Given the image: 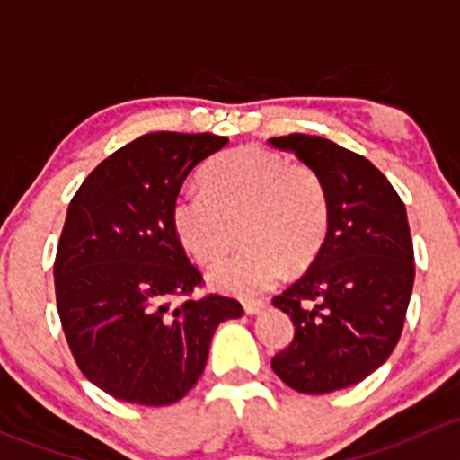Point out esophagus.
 I'll list each match as a JSON object with an SVG mask.
<instances>
[{
	"label": "esophagus",
	"mask_w": 460,
	"mask_h": 460,
	"mask_svg": "<svg viewBox=\"0 0 460 460\" xmlns=\"http://www.w3.org/2000/svg\"><path fill=\"white\" fill-rule=\"evenodd\" d=\"M265 305H268V301H245L243 310L245 314H259Z\"/></svg>",
	"instance_id": "obj_1"
}]
</instances>
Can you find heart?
Returning <instances> with one entry per match:
<instances>
[{
    "label": "heart",
    "instance_id": "1",
    "mask_svg": "<svg viewBox=\"0 0 460 460\" xmlns=\"http://www.w3.org/2000/svg\"><path fill=\"white\" fill-rule=\"evenodd\" d=\"M206 188L181 190L172 203V228L199 265H215L236 243L245 250L210 272L212 286L236 296H257L292 270L307 268L330 228L323 179L305 164L261 146L217 157L203 172Z\"/></svg>",
    "mask_w": 460,
    "mask_h": 460
}]
</instances>
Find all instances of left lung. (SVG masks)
I'll list each match as a JSON object with an SVG mask.
<instances>
[{"label": "left lung", "mask_w": 460, "mask_h": 460, "mask_svg": "<svg viewBox=\"0 0 460 460\" xmlns=\"http://www.w3.org/2000/svg\"><path fill=\"white\" fill-rule=\"evenodd\" d=\"M323 179L330 228L310 270L272 303L290 314L295 339L272 370L292 390L328 394L381 367L403 332L414 286L405 206L361 155L312 135L272 137Z\"/></svg>", "instance_id": "obj_1"}]
</instances>
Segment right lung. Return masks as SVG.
<instances>
[{
	"label": "right lung",
	"instance_id": "add662e5",
	"mask_svg": "<svg viewBox=\"0 0 460 460\" xmlns=\"http://www.w3.org/2000/svg\"><path fill=\"white\" fill-rule=\"evenodd\" d=\"M226 144L210 132H148L103 159L70 199L53 268L57 312L79 370L115 399H183L217 325L243 314L230 296H192L203 274L172 228L190 170Z\"/></svg>",
	"mask_w": 460,
	"mask_h": 460
}]
</instances>
